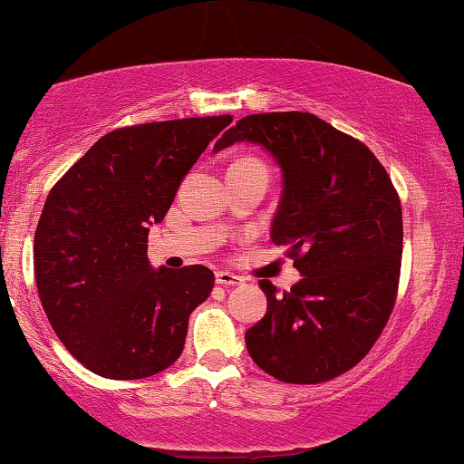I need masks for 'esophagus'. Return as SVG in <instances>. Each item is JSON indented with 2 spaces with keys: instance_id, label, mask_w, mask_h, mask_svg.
<instances>
[{
  "instance_id": "obj_1",
  "label": "esophagus",
  "mask_w": 464,
  "mask_h": 464,
  "mask_svg": "<svg viewBox=\"0 0 464 464\" xmlns=\"http://www.w3.org/2000/svg\"><path fill=\"white\" fill-rule=\"evenodd\" d=\"M216 283L222 286H233V285H242L244 278L233 272H227V269H220V272H216Z\"/></svg>"
}]
</instances>
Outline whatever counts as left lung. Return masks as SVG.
<instances>
[{"mask_svg": "<svg viewBox=\"0 0 464 464\" xmlns=\"http://www.w3.org/2000/svg\"><path fill=\"white\" fill-rule=\"evenodd\" d=\"M261 145L283 173L274 244L302 274L278 295L269 280L266 316L246 332L256 366L285 383H321L353 368L394 308L402 256V209L371 150L313 113H259L216 140Z\"/></svg>", "mask_w": 464, "mask_h": 464, "instance_id": "8db88e82", "label": "left lung"}]
</instances>
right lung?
I'll return each mask as SVG.
<instances>
[{"label":"right lung","mask_w":464,"mask_h":464,"mask_svg":"<svg viewBox=\"0 0 464 464\" xmlns=\"http://www.w3.org/2000/svg\"><path fill=\"white\" fill-rule=\"evenodd\" d=\"M231 115L104 134L49 192L34 237L38 295L63 347L107 379H145L184 351L212 269L158 267L148 233Z\"/></svg>","instance_id":"obj_1"}]
</instances>
